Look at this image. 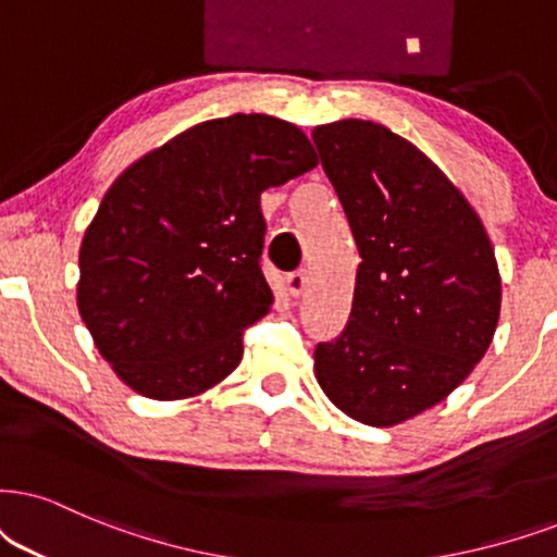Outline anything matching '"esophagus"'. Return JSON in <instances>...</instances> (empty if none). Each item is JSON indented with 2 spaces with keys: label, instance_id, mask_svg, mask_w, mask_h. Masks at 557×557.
Instances as JSON below:
<instances>
[{
  "label": "esophagus",
  "instance_id": "34e87169",
  "mask_svg": "<svg viewBox=\"0 0 557 557\" xmlns=\"http://www.w3.org/2000/svg\"><path fill=\"white\" fill-rule=\"evenodd\" d=\"M285 287H287V293L293 295V298H298V295H302V290H306V287H308V272L306 270H298V272L287 274Z\"/></svg>",
  "mask_w": 557,
  "mask_h": 557
}]
</instances>
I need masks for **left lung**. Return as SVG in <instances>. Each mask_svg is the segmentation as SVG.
I'll use <instances>...</instances> for the list:
<instances>
[{"label": "left lung", "instance_id": "obj_1", "mask_svg": "<svg viewBox=\"0 0 557 557\" xmlns=\"http://www.w3.org/2000/svg\"><path fill=\"white\" fill-rule=\"evenodd\" d=\"M313 144L362 259L347 326L315 347V380L347 417L396 426L483 360L502 313L494 246L466 195L385 125H319Z\"/></svg>", "mask_w": 557, "mask_h": 557}]
</instances>
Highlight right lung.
<instances>
[{
  "label": "right lung",
  "instance_id": "1",
  "mask_svg": "<svg viewBox=\"0 0 557 557\" xmlns=\"http://www.w3.org/2000/svg\"><path fill=\"white\" fill-rule=\"evenodd\" d=\"M319 164L298 125L206 121L112 182L84 231L76 306L128 388L200 396L238 368L244 329L272 306L259 197Z\"/></svg>",
  "mask_w": 557,
  "mask_h": 557
}]
</instances>
